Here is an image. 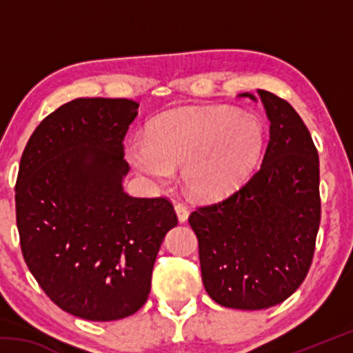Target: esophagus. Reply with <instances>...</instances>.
I'll list each match as a JSON object with an SVG mask.
<instances>
[{
  "label": "esophagus",
  "mask_w": 353,
  "mask_h": 353,
  "mask_svg": "<svg viewBox=\"0 0 353 353\" xmlns=\"http://www.w3.org/2000/svg\"><path fill=\"white\" fill-rule=\"evenodd\" d=\"M174 210L177 213V218H179V223H185V221L188 219V208L185 207L183 204H181V202H177V204L174 205Z\"/></svg>",
  "instance_id": "obj_1"
}]
</instances>
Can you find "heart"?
Here are the masks:
<instances>
[{
    "label": "heart",
    "instance_id": "b5f03b06",
    "mask_svg": "<svg viewBox=\"0 0 353 353\" xmlns=\"http://www.w3.org/2000/svg\"><path fill=\"white\" fill-rule=\"evenodd\" d=\"M265 145L260 119L249 112L216 109L172 110L149 124L146 137L126 148L129 163L152 182H168L182 170L191 194L214 199L240 187L259 162Z\"/></svg>",
    "mask_w": 353,
    "mask_h": 353
}]
</instances>
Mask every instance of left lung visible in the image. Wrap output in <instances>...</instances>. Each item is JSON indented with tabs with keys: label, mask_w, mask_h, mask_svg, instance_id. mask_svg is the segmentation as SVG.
<instances>
[{
	"label": "left lung",
	"mask_w": 353,
	"mask_h": 353,
	"mask_svg": "<svg viewBox=\"0 0 353 353\" xmlns=\"http://www.w3.org/2000/svg\"><path fill=\"white\" fill-rule=\"evenodd\" d=\"M240 97L255 99L254 94ZM270 126L260 170L229 198L198 207L202 282L227 308L263 310L288 299L312 266L321 223L319 157L290 103L259 90Z\"/></svg>",
	"instance_id": "obj_1"
}]
</instances>
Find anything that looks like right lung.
I'll return each mask as SVG.
<instances>
[{
  "mask_svg": "<svg viewBox=\"0 0 353 353\" xmlns=\"http://www.w3.org/2000/svg\"><path fill=\"white\" fill-rule=\"evenodd\" d=\"M130 99L77 98L41 121L15 185L23 256L46 296L77 318L117 321L145 305L177 216L166 198L123 190Z\"/></svg>",
  "mask_w": 353,
  "mask_h": 353,
  "instance_id": "add662e5",
  "label": "right lung"
}]
</instances>
